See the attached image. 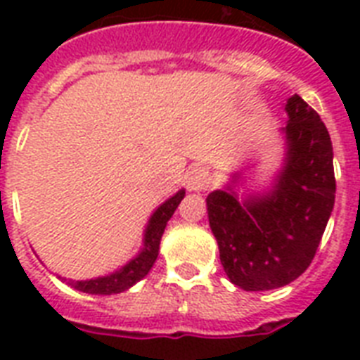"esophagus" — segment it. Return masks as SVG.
<instances>
[{"label":"esophagus","instance_id":"obj_1","mask_svg":"<svg viewBox=\"0 0 360 360\" xmlns=\"http://www.w3.org/2000/svg\"><path fill=\"white\" fill-rule=\"evenodd\" d=\"M209 169L203 168V166H198V168H192L188 174H186V188L191 192H202L209 186Z\"/></svg>","mask_w":360,"mask_h":360}]
</instances>
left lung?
<instances>
[{"label":"left lung","instance_id":"left-lung-1","mask_svg":"<svg viewBox=\"0 0 360 360\" xmlns=\"http://www.w3.org/2000/svg\"><path fill=\"white\" fill-rule=\"evenodd\" d=\"M282 168L271 188L243 196V172L207 196L209 226L231 284L276 290L312 263L335 207L333 143L323 121L299 95L285 103Z\"/></svg>","mask_w":360,"mask_h":360}]
</instances>
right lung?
Listing matches in <instances>:
<instances>
[{
  "mask_svg": "<svg viewBox=\"0 0 360 360\" xmlns=\"http://www.w3.org/2000/svg\"><path fill=\"white\" fill-rule=\"evenodd\" d=\"M185 198V191L181 188L172 198H168L162 205H158L157 211L151 214V219L147 222L146 230H143V246L127 265L114 271V273L106 274V276H98V278L89 280H69L70 288H75L84 293H91V295H114L127 291L129 288L140 282L149 271H151L153 263L157 262L158 246L162 239L164 228L175 213V209Z\"/></svg>",
  "mask_w": 360,
  "mask_h": 360,
  "instance_id": "right-lung-1",
  "label": "right lung"
}]
</instances>
